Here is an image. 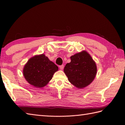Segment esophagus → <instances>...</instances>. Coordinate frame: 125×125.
Returning a JSON list of instances; mask_svg holds the SVG:
<instances>
[{"label":"esophagus","mask_w":125,"mask_h":125,"mask_svg":"<svg viewBox=\"0 0 125 125\" xmlns=\"http://www.w3.org/2000/svg\"><path fill=\"white\" fill-rule=\"evenodd\" d=\"M59 68H60V70H62V69H63V68H64V65H61V66H59Z\"/></svg>","instance_id":"obj_1"}]
</instances>
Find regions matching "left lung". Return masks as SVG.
<instances>
[{
    "mask_svg": "<svg viewBox=\"0 0 125 125\" xmlns=\"http://www.w3.org/2000/svg\"><path fill=\"white\" fill-rule=\"evenodd\" d=\"M71 62L67 63L63 71L69 81L77 88L89 85L95 78L97 67L91 56L85 51L70 57Z\"/></svg>",
    "mask_w": 125,
    "mask_h": 125,
    "instance_id": "obj_1",
    "label": "left lung"
}]
</instances>
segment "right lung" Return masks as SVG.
<instances>
[{"label":"right lung","mask_w":125,"mask_h":125,"mask_svg":"<svg viewBox=\"0 0 125 125\" xmlns=\"http://www.w3.org/2000/svg\"><path fill=\"white\" fill-rule=\"evenodd\" d=\"M58 70V67L43 54L30 58L24 67L23 73L29 83L41 88L47 85Z\"/></svg>","instance_id":"add662e5"}]
</instances>
